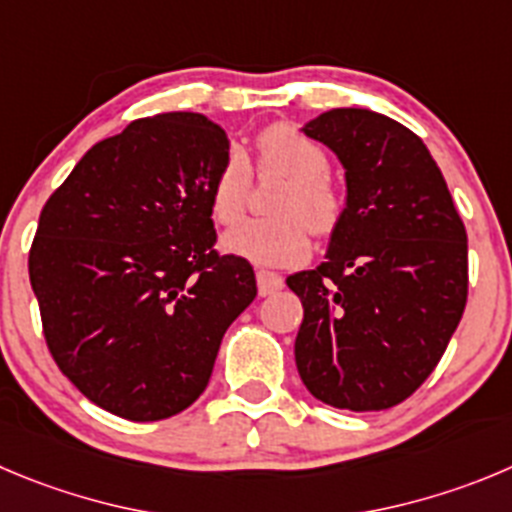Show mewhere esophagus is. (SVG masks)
I'll return each mask as SVG.
<instances>
[{"label": "esophagus", "mask_w": 512, "mask_h": 512, "mask_svg": "<svg viewBox=\"0 0 512 512\" xmlns=\"http://www.w3.org/2000/svg\"><path fill=\"white\" fill-rule=\"evenodd\" d=\"M283 288H285V283L278 272L257 270V290H260L262 298H265V295H275L278 290H283Z\"/></svg>", "instance_id": "1"}]
</instances>
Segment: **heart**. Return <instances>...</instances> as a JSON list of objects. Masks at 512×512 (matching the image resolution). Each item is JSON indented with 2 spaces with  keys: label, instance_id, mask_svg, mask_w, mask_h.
<instances>
[{
  "label": "heart",
  "instance_id": "heart-1",
  "mask_svg": "<svg viewBox=\"0 0 512 512\" xmlns=\"http://www.w3.org/2000/svg\"><path fill=\"white\" fill-rule=\"evenodd\" d=\"M260 169L288 176L272 212L275 217L247 219L222 237V247L257 265H293L310 252V229L331 234L341 224L343 194L328 179L323 148L298 128L270 126L257 138ZM250 197V166L240 151L224 159L212 181V214L219 224L240 222Z\"/></svg>",
  "mask_w": 512,
  "mask_h": 512
}]
</instances>
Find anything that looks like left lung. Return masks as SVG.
Masks as SVG:
<instances>
[{"label":"left lung","mask_w":512,"mask_h":512,"mask_svg":"<svg viewBox=\"0 0 512 512\" xmlns=\"http://www.w3.org/2000/svg\"><path fill=\"white\" fill-rule=\"evenodd\" d=\"M346 171L326 262L288 278L303 303L295 364L336 409L396 407L439 364L467 303V232L417 133L369 108L303 126Z\"/></svg>","instance_id":"8db88e82"}]
</instances>
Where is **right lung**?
Instances as JSON below:
<instances>
[{
    "mask_svg": "<svg viewBox=\"0 0 512 512\" xmlns=\"http://www.w3.org/2000/svg\"><path fill=\"white\" fill-rule=\"evenodd\" d=\"M227 156V133L202 113L141 118L95 143L42 209L30 283L47 348L116 417L159 422L194 404L255 300L250 262L214 250Z\"/></svg>",
    "mask_w": 512,
    "mask_h": 512,
    "instance_id": "1",
    "label": "right lung"
}]
</instances>
